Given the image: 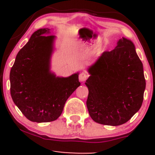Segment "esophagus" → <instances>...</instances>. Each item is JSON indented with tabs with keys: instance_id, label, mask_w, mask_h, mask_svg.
<instances>
[{
	"instance_id": "obj_1",
	"label": "esophagus",
	"mask_w": 155,
	"mask_h": 155,
	"mask_svg": "<svg viewBox=\"0 0 155 155\" xmlns=\"http://www.w3.org/2000/svg\"><path fill=\"white\" fill-rule=\"evenodd\" d=\"M79 81H86L87 79L88 75L86 74V73L81 72V74H79Z\"/></svg>"
}]
</instances>
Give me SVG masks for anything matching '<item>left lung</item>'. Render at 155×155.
Here are the masks:
<instances>
[{"label": "left lung", "instance_id": "obj_1", "mask_svg": "<svg viewBox=\"0 0 155 155\" xmlns=\"http://www.w3.org/2000/svg\"><path fill=\"white\" fill-rule=\"evenodd\" d=\"M88 71L87 106L92 120L111 126L130 120L141 106L146 87L143 64L133 42L120 39L116 48L104 51Z\"/></svg>", "mask_w": 155, "mask_h": 155}]
</instances>
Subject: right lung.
Here are the masks:
<instances>
[{
	"instance_id": "add662e5",
	"label": "right lung",
	"mask_w": 155,
	"mask_h": 155,
	"mask_svg": "<svg viewBox=\"0 0 155 155\" xmlns=\"http://www.w3.org/2000/svg\"><path fill=\"white\" fill-rule=\"evenodd\" d=\"M49 29L34 32L16 57L10 72L12 100L32 122H52L61 115L67 99L81 83L78 74L55 77L49 72L53 49Z\"/></svg>"
}]
</instances>
